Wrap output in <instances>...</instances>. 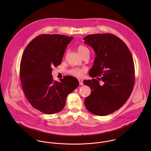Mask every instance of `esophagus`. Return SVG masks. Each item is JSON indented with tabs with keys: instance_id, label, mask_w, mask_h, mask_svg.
Segmentation results:
<instances>
[{
	"instance_id": "1",
	"label": "esophagus",
	"mask_w": 151,
	"mask_h": 151,
	"mask_svg": "<svg viewBox=\"0 0 151 151\" xmlns=\"http://www.w3.org/2000/svg\"><path fill=\"white\" fill-rule=\"evenodd\" d=\"M79 82H80V86H83V84H83V81H80Z\"/></svg>"
}]
</instances>
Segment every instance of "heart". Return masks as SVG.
Returning <instances> with one entry per match:
<instances>
[{
	"label": "heart",
	"mask_w": 151,
	"mask_h": 151,
	"mask_svg": "<svg viewBox=\"0 0 151 151\" xmlns=\"http://www.w3.org/2000/svg\"><path fill=\"white\" fill-rule=\"evenodd\" d=\"M77 49L78 52L82 56V58L86 55H89V50L86 46L84 45H80L77 46ZM85 72L86 70L84 69L80 68H73L69 70L68 71L69 74L77 78H80L83 77Z\"/></svg>",
	"instance_id": "1"
}]
</instances>
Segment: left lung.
<instances>
[{
    "mask_svg": "<svg viewBox=\"0 0 151 151\" xmlns=\"http://www.w3.org/2000/svg\"><path fill=\"white\" fill-rule=\"evenodd\" d=\"M84 40L96 54L89 76L104 82L101 86L95 78L84 81L91 89L85 106L95 115H108L121 108L131 94L135 82L132 56L127 45L114 35L91 34Z\"/></svg>",
    "mask_w": 151,
    "mask_h": 151,
    "instance_id": "left-lung-1",
    "label": "left lung"
}]
</instances>
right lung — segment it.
<instances>
[{
    "label": "right lung",
    "instance_id": "obj_1",
    "mask_svg": "<svg viewBox=\"0 0 151 151\" xmlns=\"http://www.w3.org/2000/svg\"><path fill=\"white\" fill-rule=\"evenodd\" d=\"M73 38L59 34H43L32 40L22 56L20 76L22 88L31 105L47 114L65 107L67 95L78 86V80L65 76L54 81L53 67L60 65L67 45Z\"/></svg>",
    "mask_w": 151,
    "mask_h": 151
}]
</instances>
